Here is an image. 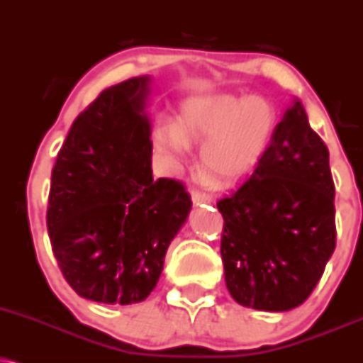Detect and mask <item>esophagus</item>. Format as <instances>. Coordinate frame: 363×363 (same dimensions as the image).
<instances>
[{
    "label": "esophagus",
    "instance_id": "esophagus-1",
    "mask_svg": "<svg viewBox=\"0 0 363 363\" xmlns=\"http://www.w3.org/2000/svg\"><path fill=\"white\" fill-rule=\"evenodd\" d=\"M193 203L194 204H209V203H213V198L206 193H194Z\"/></svg>",
    "mask_w": 363,
    "mask_h": 363
}]
</instances>
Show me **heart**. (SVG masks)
I'll list each match as a JSON object with an SVG mask.
<instances>
[{
    "label": "heart",
    "mask_w": 363,
    "mask_h": 363,
    "mask_svg": "<svg viewBox=\"0 0 363 363\" xmlns=\"http://www.w3.org/2000/svg\"><path fill=\"white\" fill-rule=\"evenodd\" d=\"M277 126V110L264 96L215 94L187 99L172 126L154 133L155 148L182 162L201 142L199 164L218 182L243 177L259 164Z\"/></svg>",
    "instance_id": "1"
}]
</instances>
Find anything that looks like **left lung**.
Listing matches in <instances>:
<instances>
[{"label":"left lung","mask_w":363,"mask_h":363,"mask_svg":"<svg viewBox=\"0 0 363 363\" xmlns=\"http://www.w3.org/2000/svg\"><path fill=\"white\" fill-rule=\"evenodd\" d=\"M231 298L289 311L309 298L335 250V184L325 142L292 99L255 170L216 203Z\"/></svg>","instance_id":"1"}]
</instances>
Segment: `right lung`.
Returning <instances> with one entry per match:
<instances>
[{"mask_svg": "<svg viewBox=\"0 0 363 363\" xmlns=\"http://www.w3.org/2000/svg\"><path fill=\"white\" fill-rule=\"evenodd\" d=\"M152 86L140 76L104 89L76 118L52 169V252L69 286L96 303L145 301L193 208L181 182L152 176Z\"/></svg>", "mask_w": 363, "mask_h": 363, "instance_id": "right-lung-1", "label": "right lung"}]
</instances>
